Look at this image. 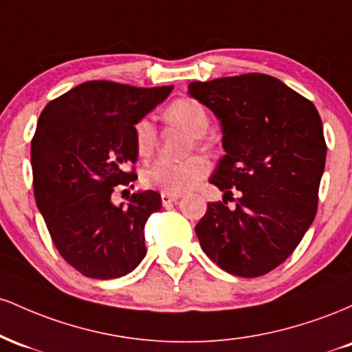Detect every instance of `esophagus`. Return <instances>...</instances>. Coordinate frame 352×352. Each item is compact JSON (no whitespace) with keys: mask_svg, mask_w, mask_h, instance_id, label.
Wrapping results in <instances>:
<instances>
[{"mask_svg":"<svg viewBox=\"0 0 352 352\" xmlns=\"http://www.w3.org/2000/svg\"><path fill=\"white\" fill-rule=\"evenodd\" d=\"M160 199H162V205H164V207H167V205L175 204V201L180 199V195H173V193H165V192H162V193H160Z\"/></svg>","mask_w":352,"mask_h":352,"instance_id":"obj_1","label":"esophagus"}]
</instances>
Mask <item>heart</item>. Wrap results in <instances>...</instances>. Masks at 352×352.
Returning <instances> with one entry per match:
<instances>
[{
  "instance_id": "1",
  "label": "heart",
  "mask_w": 352,
  "mask_h": 352,
  "mask_svg": "<svg viewBox=\"0 0 352 352\" xmlns=\"http://www.w3.org/2000/svg\"><path fill=\"white\" fill-rule=\"evenodd\" d=\"M162 117L167 124L175 125L192 137L188 147H201L205 134L210 127V116L200 100L193 98H180L172 100L162 111ZM134 145L137 155L148 159L155 151L157 131L147 119H140L134 125ZM208 173L207 160L199 155L188 157L182 162H160L152 164L142 173V184L148 188L160 190L165 193H180L195 187Z\"/></svg>"
}]
</instances>
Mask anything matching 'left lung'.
I'll list each match as a JSON object with an SVG mask.
<instances>
[{"label":"left lung","instance_id":"left-lung-1","mask_svg":"<svg viewBox=\"0 0 352 352\" xmlns=\"http://www.w3.org/2000/svg\"><path fill=\"white\" fill-rule=\"evenodd\" d=\"M215 112L225 155L210 179L223 201H210L195 233L210 260L230 274L256 278L280 266L313 223L326 162L314 104L260 72L188 84ZM239 193L237 207L226 199Z\"/></svg>","mask_w":352,"mask_h":352}]
</instances>
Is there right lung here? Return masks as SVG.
<instances>
[{
  "label": "right lung",
  "mask_w": 352,
  "mask_h": 352,
  "mask_svg": "<svg viewBox=\"0 0 352 352\" xmlns=\"http://www.w3.org/2000/svg\"><path fill=\"white\" fill-rule=\"evenodd\" d=\"M172 86L134 87L87 80L52 99L31 140L34 199L60 256L84 276L112 280L144 260V227L162 207L153 190L114 205L134 187V125Z\"/></svg>",
  "instance_id": "obj_1"
}]
</instances>
